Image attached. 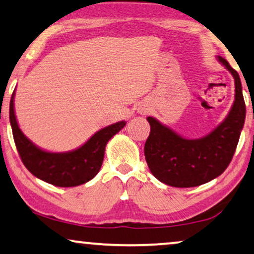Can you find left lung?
Returning <instances> with one entry per match:
<instances>
[{"instance_id":"obj_1","label":"left lung","mask_w":254,"mask_h":254,"mask_svg":"<svg viewBox=\"0 0 254 254\" xmlns=\"http://www.w3.org/2000/svg\"><path fill=\"white\" fill-rule=\"evenodd\" d=\"M218 60L235 78L232 109L223 123L209 135L187 140L154 118L148 117L150 134L145 141V161L159 182L173 187H194L216 178L230 164L244 126L246 107L238 72L222 57Z\"/></svg>"}]
</instances>
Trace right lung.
Segmentation results:
<instances>
[{
  "label": "right lung",
  "mask_w": 254,
  "mask_h": 254,
  "mask_svg": "<svg viewBox=\"0 0 254 254\" xmlns=\"http://www.w3.org/2000/svg\"><path fill=\"white\" fill-rule=\"evenodd\" d=\"M13 95L10 100L9 117L19 157L33 176L54 186L74 187L91 180L103 164L106 143L126 125L125 121H120L103 128L74 151L47 152L36 147L19 129L13 111Z\"/></svg>",
  "instance_id": "1"
}]
</instances>
